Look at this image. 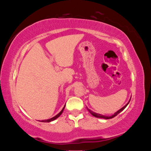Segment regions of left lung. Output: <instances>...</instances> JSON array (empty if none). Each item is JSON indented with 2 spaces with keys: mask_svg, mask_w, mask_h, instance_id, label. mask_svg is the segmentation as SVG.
Instances as JSON below:
<instances>
[{
  "mask_svg": "<svg viewBox=\"0 0 151 151\" xmlns=\"http://www.w3.org/2000/svg\"><path fill=\"white\" fill-rule=\"evenodd\" d=\"M131 98H130V100H129V102H128V103L125 104V105H124L123 107H122V108H121V109H119L118 111H116V112H114V113L113 114H112V115H111V116H109L103 115V114H101L96 113V112H93V111H92L91 110L88 109V108H87V110H88V111H89V112H90V113L92 114V115L94 116H95V117H96V118H101V119H110L113 118V117H114V116H116L117 115V114H119L120 112H122V111H123V110H124L125 108H126V107H127V106L128 105V104H129L130 101H131Z\"/></svg>",
  "mask_w": 151,
  "mask_h": 151,
  "instance_id": "8db88e82",
  "label": "left lung"
}]
</instances>
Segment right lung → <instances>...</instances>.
I'll list each match as a JSON object with an SVG mask.
<instances>
[{"instance_id": "obj_1", "label": "right lung", "mask_w": 151, "mask_h": 151, "mask_svg": "<svg viewBox=\"0 0 151 151\" xmlns=\"http://www.w3.org/2000/svg\"><path fill=\"white\" fill-rule=\"evenodd\" d=\"M65 105L64 106L63 109L62 110H61V111L59 112V113H58L56 116H53L52 118L49 119H47V120H42V121H41L40 122H51V121H55V119H57V118H58V117H59V116L61 115V114L63 113V111H64V109H65Z\"/></svg>"}]
</instances>
